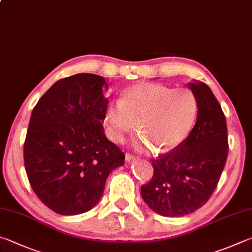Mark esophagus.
Listing matches in <instances>:
<instances>
[{
  "mask_svg": "<svg viewBox=\"0 0 252 252\" xmlns=\"http://www.w3.org/2000/svg\"><path fill=\"white\" fill-rule=\"evenodd\" d=\"M135 158V157L133 154H131V153H126V159L127 162L129 161H131V159H134Z\"/></svg>",
  "mask_w": 252,
  "mask_h": 252,
  "instance_id": "esophagus-1",
  "label": "esophagus"
}]
</instances>
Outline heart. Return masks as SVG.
<instances>
[{
    "label": "heart",
    "mask_w": 252,
    "mask_h": 252,
    "mask_svg": "<svg viewBox=\"0 0 252 252\" xmlns=\"http://www.w3.org/2000/svg\"><path fill=\"white\" fill-rule=\"evenodd\" d=\"M193 91L161 84H138L122 98L108 104L104 123L110 138L121 142L139 122V144L157 153L180 146L190 133L198 116Z\"/></svg>",
    "instance_id": "1"
}]
</instances>
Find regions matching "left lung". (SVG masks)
Instances as JSON below:
<instances>
[{"label":"left lung","mask_w":252,"mask_h":252,"mask_svg":"<svg viewBox=\"0 0 252 252\" xmlns=\"http://www.w3.org/2000/svg\"><path fill=\"white\" fill-rule=\"evenodd\" d=\"M189 87L199 107L195 126L180 146L151 158L153 176L141 186L144 202L165 217L191 214L207 203L228 157L227 123L220 104L205 82Z\"/></svg>","instance_id":"left-lung-1"}]
</instances>
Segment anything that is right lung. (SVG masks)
I'll list each match as a JSON object with an SVG mask.
<instances>
[{
  "mask_svg": "<svg viewBox=\"0 0 252 252\" xmlns=\"http://www.w3.org/2000/svg\"><path fill=\"white\" fill-rule=\"evenodd\" d=\"M106 79L77 74L55 82L32 112L24 165L34 193L61 215L90 210L125 153L104 135Z\"/></svg>",
  "mask_w": 252,
  "mask_h": 252,
  "instance_id": "add662e5",
  "label": "right lung"
}]
</instances>
